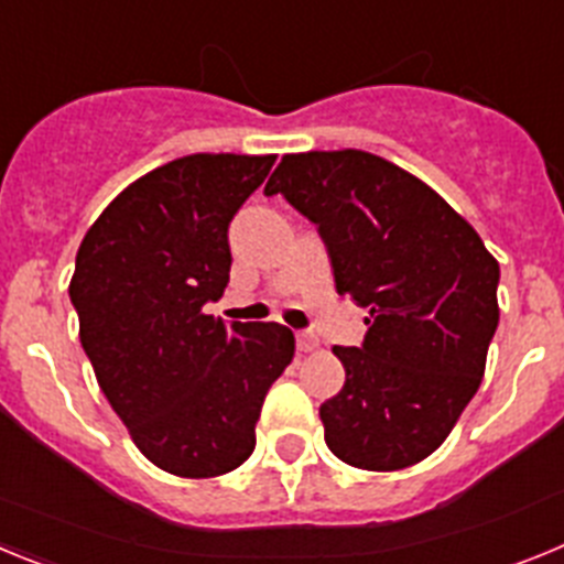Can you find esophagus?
Masks as SVG:
<instances>
[{
    "label": "esophagus",
    "mask_w": 564,
    "mask_h": 564,
    "mask_svg": "<svg viewBox=\"0 0 564 564\" xmlns=\"http://www.w3.org/2000/svg\"><path fill=\"white\" fill-rule=\"evenodd\" d=\"M296 347L302 352H313L318 347V338L313 336V333H307V330H302V333H296Z\"/></svg>",
    "instance_id": "esophagus-1"
}]
</instances>
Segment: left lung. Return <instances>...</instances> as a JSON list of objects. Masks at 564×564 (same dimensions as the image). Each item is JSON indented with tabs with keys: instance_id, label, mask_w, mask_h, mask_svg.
Masks as SVG:
<instances>
[{
	"instance_id": "left-lung-1",
	"label": "left lung",
	"mask_w": 564,
	"mask_h": 564,
	"mask_svg": "<svg viewBox=\"0 0 564 564\" xmlns=\"http://www.w3.org/2000/svg\"><path fill=\"white\" fill-rule=\"evenodd\" d=\"M265 194L316 223L336 291L367 307L361 347H333L344 387L318 406L338 460L421 463L455 430L500 322V265L415 174L361 149L285 154Z\"/></svg>"
}]
</instances>
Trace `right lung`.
Segmentation results:
<instances>
[{"instance_id":"1","label":"right lung","mask_w":564,"mask_h":564,"mask_svg":"<svg viewBox=\"0 0 564 564\" xmlns=\"http://www.w3.org/2000/svg\"><path fill=\"white\" fill-rule=\"evenodd\" d=\"M276 154H186L101 212L76 257L69 299L98 387L134 446L177 477H217L257 446L271 383L293 361L276 322L203 311L228 285V226Z\"/></svg>"}]
</instances>
